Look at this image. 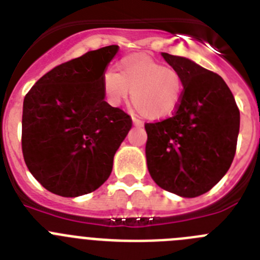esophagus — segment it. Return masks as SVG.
Masks as SVG:
<instances>
[{
	"instance_id": "esophagus-1",
	"label": "esophagus",
	"mask_w": 260,
	"mask_h": 260,
	"mask_svg": "<svg viewBox=\"0 0 260 260\" xmlns=\"http://www.w3.org/2000/svg\"><path fill=\"white\" fill-rule=\"evenodd\" d=\"M132 123L133 125H136V127H142V125H144V123H142L141 120H139L137 118H132Z\"/></svg>"
}]
</instances>
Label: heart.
I'll return each mask as SVG.
<instances>
[{
	"instance_id": "b5f03b06",
	"label": "heart",
	"mask_w": 260,
	"mask_h": 260,
	"mask_svg": "<svg viewBox=\"0 0 260 260\" xmlns=\"http://www.w3.org/2000/svg\"><path fill=\"white\" fill-rule=\"evenodd\" d=\"M119 72L107 70L102 89L107 104L120 106L132 94L135 107L147 119H165L179 107L184 94V80L174 67L147 54H133L119 62Z\"/></svg>"
}]
</instances>
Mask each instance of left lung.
<instances>
[{"mask_svg": "<svg viewBox=\"0 0 260 260\" xmlns=\"http://www.w3.org/2000/svg\"><path fill=\"white\" fill-rule=\"evenodd\" d=\"M184 80L174 116L147 123V170L165 190L184 198L209 191L223 179L236 154L240 111L225 81L191 59L162 53Z\"/></svg>", "mask_w": 260, "mask_h": 260, "instance_id": "8db88e82", "label": "left lung"}]
</instances>
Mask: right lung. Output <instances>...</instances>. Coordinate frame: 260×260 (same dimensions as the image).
<instances>
[{
  "label": "right lung",
  "instance_id": "obj_1",
  "mask_svg": "<svg viewBox=\"0 0 260 260\" xmlns=\"http://www.w3.org/2000/svg\"><path fill=\"white\" fill-rule=\"evenodd\" d=\"M119 50H92L45 74L23 102L22 150L35 179L51 193L79 197L109 179L132 119L105 101L102 76Z\"/></svg>",
  "mask_w": 260,
  "mask_h": 260
}]
</instances>
